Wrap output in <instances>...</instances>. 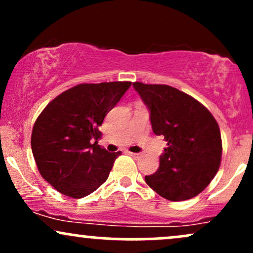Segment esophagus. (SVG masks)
<instances>
[{
  "label": "esophagus",
  "mask_w": 253,
  "mask_h": 253,
  "mask_svg": "<svg viewBox=\"0 0 253 253\" xmlns=\"http://www.w3.org/2000/svg\"><path fill=\"white\" fill-rule=\"evenodd\" d=\"M128 153L132 157H134V158H139V157H140V153H134V152H128Z\"/></svg>",
  "instance_id": "obj_1"
}]
</instances>
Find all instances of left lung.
Wrapping results in <instances>:
<instances>
[{"label":"left lung","instance_id":"left-lung-1","mask_svg":"<svg viewBox=\"0 0 253 253\" xmlns=\"http://www.w3.org/2000/svg\"><path fill=\"white\" fill-rule=\"evenodd\" d=\"M133 86L149 107L153 133L168 141L158 170L145 176V181L170 201L199 195L221 163L222 141L216 120L202 103L172 86L141 82Z\"/></svg>","mask_w":253,"mask_h":253}]
</instances>
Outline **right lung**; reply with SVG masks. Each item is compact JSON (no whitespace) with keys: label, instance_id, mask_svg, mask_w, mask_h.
Listing matches in <instances>:
<instances>
[{"label":"right lung","instance_id":"1","mask_svg":"<svg viewBox=\"0 0 253 253\" xmlns=\"http://www.w3.org/2000/svg\"><path fill=\"white\" fill-rule=\"evenodd\" d=\"M130 84H78L53 98L38 117L32 152L40 175L63 195L82 199L107 181L121 152L109 153L97 145L98 127Z\"/></svg>","mask_w":253,"mask_h":253}]
</instances>
